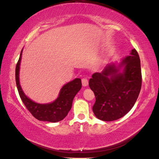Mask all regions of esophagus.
<instances>
[{"instance_id": "obj_1", "label": "esophagus", "mask_w": 159, "mask_h": 159, "mask_svg": "<svg viewBox=\"0 0 159 159\" xmlns=\"http://www.w3.org/2000/svg\"><path fill=\"white\" fill-rule=\"evenodd\" d=\"M82 85H83L84 87L88 86V79H87L86 77L82 78Z\"/></svg>"}]
</instances>
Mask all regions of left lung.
<instances>
[{"mask_svg": "<svg viewBox=\"0 0 159 159\" xmlns=\"http://www.w3.org/2000/svg\"><path fill=\"white\" fill-rule=\"evenodd\" d=\"M122 60L119 67L114 64L96 72L89 80L94 93L95 103L93 111L95 116L106 121L123 117L131 110L140 94L142 85L140 59L135 49ZM125 68L121 73L119 69Z\"/></svg>", "mask_w": 159, "mask_h": 159, "instance_id": "left-lung-1", "label": "left lung"}]
</instances>
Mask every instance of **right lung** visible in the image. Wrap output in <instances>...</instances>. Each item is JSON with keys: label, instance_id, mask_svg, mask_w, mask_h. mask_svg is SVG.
<instances>
[{"label": "right lung", "instance_id": "obj_1", "mask_svg": "<svg viewBox=\"0 0 159 159\" xmlns=\"http://www.w3.org/2000/svg\"><path fill=\"white\" fill-rule=\"evenodd\" d=\"M21 53L22 50L16 64V71H15L17 89L21 101L32 116L38 120L50 121V122H57L61 121L67 116L72 106L74 98L82 88L81 79L76 78L73 81L69 82L64 85L60 91L58 98L53 103L47 104L37 103L26 96L19 84V73L21 59Z\"/></svg>", "mask_w": 159, "mask_h": 159}]
</instances>
